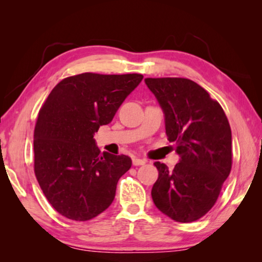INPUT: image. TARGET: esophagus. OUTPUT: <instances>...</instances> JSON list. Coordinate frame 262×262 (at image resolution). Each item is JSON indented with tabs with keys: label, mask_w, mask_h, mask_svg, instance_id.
I'll use <instances>...</instances> for the list:
<instances>
[{
	"label": "esophagus",
	"mask_w": 262,
	"mask_h": 262,
	"mask_svg": "<svg viewBox=\"0 0 262 262\" xmlns=\"http://www.w3.org/2000/svg\"><path fill=\"white\" fill-rule=\"evenodd\" d=\"M143 164H145L144 159H141V158H137V157L133 158V165L139 166V165H143Z\"/></svg>",
	"instance_id": "1"
}]
</instances>
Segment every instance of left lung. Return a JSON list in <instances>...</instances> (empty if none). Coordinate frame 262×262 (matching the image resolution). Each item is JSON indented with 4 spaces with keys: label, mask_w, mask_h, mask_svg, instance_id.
<instances>
[{
    "label": "left lung",
    "mask_w": 262,
    "mask_h": 262,
    "mask_svg": "<svg viewBox=\"0 0 262 262\" xmlns=\"http://www.w3.org/2000/svg\"><path fill=\"white\" fill-rule=\"evenodd\" d=\"M164 113L168 141L179 163L172 171L156 162L151 196L164 215L189 223L206 215L231 171V128L227 115L202 86L187 78H145Z\"/></svg>",
    "instance_id": "8db88e82"
}]
</instances>
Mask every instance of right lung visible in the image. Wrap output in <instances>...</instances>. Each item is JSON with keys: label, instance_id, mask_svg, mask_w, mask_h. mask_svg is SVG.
I'll use <instances>...</instances> for the list:
<instances>
[{"label": "right lung", "instance_id": "add662e5", "mask_svg": "<svg viewBox=\"0 0 262 262\" xmlns=\"http://www.w3.org/2000/svg\"><path fill=\"white\" fill-rule=\"evenodd\" d=\"M142 78L141 74L84 73L62 79L47 97L34 128V173L62 216L88 221L113 202L132 159L101 154L94 136L113 120Z\"/></svg>", "mask_w": 262, "mask_h": 262}]
</instances>
